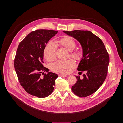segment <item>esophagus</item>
I'll list each match as a JSON object with an SVG mask.
<instances>
[{
    "instance_id": "esophagus-1",
    "label": "esophagus",
    "mask_w": 123,
    "mask_h": 123,
    "mask_svg": "<svg viewBox=\"0 0 123 123\" xmlns=\"http://www.w3.org/2000/svg\"><path fill=\"white\" fill-rule=\"evenodd\" d=\"M59 76H61V77H67L68 76L67 75H65V74H59Z\"/></svg>"
}]
</instances>
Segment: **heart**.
<instances>
[{"label":"heart","instance_id":"b5f03b06","mask_svg":"<svg viewBox=\"0 0 123 123\" xmlns=\"http://www.w3.org/2000/svg\"><path fill=\"white\" fill-rule=\"evenodd\" d=\"M55 44L62 46L69 51V56L75 59H78L81 57L80 52L74 49L76 47L75 41L70 37H66L55 41ZM44 56L48 61L55 60L56 57V50L55 45L49 42L48 43L44 49ZM75 63L72 59L67 60H58L51 65V69L55 73L67 74L72 71L75 67Z\"/></svg>","mask_w":123,"mask_h":123}]
</instances>
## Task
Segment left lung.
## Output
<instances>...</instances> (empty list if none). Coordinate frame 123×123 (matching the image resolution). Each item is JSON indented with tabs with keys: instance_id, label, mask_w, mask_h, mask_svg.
<instances>
[{
	"instance_id": "obj_1",
	"label": "left lung",
	"mask_w": 123,
	"mask_h": 123,
	"mask_svg": "<svg viewBox=\"0 0 123 123\" xmlns=\"http://www.w3.org/2000/svg\"><path fill=\"white\" fill-rule=\"evenodd\" d=\"M76 39L83 49V57L77 68L78 71H86L83 79L76 76V83L72 87L77 96L85 97L90 95L102 86L106 78L110 57L102 41L89 31H63Z\"/></svg>"
}]
</instances>
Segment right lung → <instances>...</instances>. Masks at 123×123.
<instances>
[{
    "label": "right lung",
    "instance_id": "add662e5",
    "mask_svg": "<svg viewBox=\"0 0 123 123\" xmlns=\"http://www.w3.org/2000/svg\"><path fill=\"white\" fill-rule=\"evenodd\" d=\"M57 32L55 30L44 29L31 31L17 48L14 60V68L21 86L31 95L44 98L54 91L58 75L49 72V69L43 64L46 45ZM44 72H47V74Z\"/></svg>",
    "mask_w": 123,
    "mask_h": 123
}]
</instances>
